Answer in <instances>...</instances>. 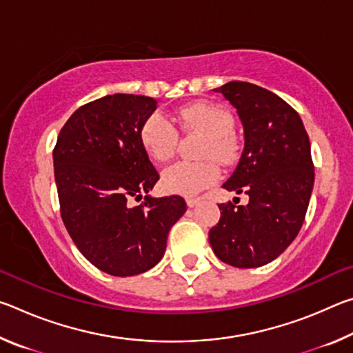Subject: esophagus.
Returning a JSON list of instances; mask_svg holds the SVG:
<instances>
[{
	"mask_svg": "<svg viewBox=\"0 0 353 353\" xmlns=\"http://www.w3.org/2000/svg\"><path fill=\"white\" fill-rule=\"evenodd\" d=\"M185 202H187L188 207H196L199 204V199L198 198H187L185 199Z\"/></svg>",
	"mask_w": 353,
	"mask_h": 353,
	"instance_id": "34e87169",
	"label": "esophagus"
}]
</instances>
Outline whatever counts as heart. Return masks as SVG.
Returning <instances> with one entry per match:
<instances>
[{
	"mask_svg": "<svg viewBox=\"0 0 353 353\" xmlns=\"http://www.w3.org/2000/svg\"><path fill=\"white\" fill-rule=\"evenodd\" d=\"M177 119L185 132L205 135L201 159L207 162L172 165L163 171L162 183L170 193L193 196L219 181L221 172L213 160H218L219 163H230L234 159L232 132L235 121L227 110L205 103L182 107L177 112ZM139 135L145 151L155 162H168L174 157L179 145V130L162 112H152L143 119Z\"/></svg>",
	"mask_w": 353,
	"mask_h": 353,
	"instance_id": "1",
	"label": "heart"
}]
</instances>
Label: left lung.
Instances as JSON below:
<instances>
[{
    "instance_id": "obj_1",
    "label": "left lung",
    "mask_w": 353,
    "mask_h": 353,
    "mask_svg": "<svg viewBox=\"0 0 353 353\" xmlns=\"http://www.w3.org/2000/svg\"><path fill=\"white\" fill-rule=\"evenodd\" d=\"M213 92L235 107L244 129L241 159L223 187L246 193L249 204H219L208 241L227 265L259 268L290 246L305 219L314 183L310 140L299 113L276 93L240 81Z\"/></svg>"
}]
</instances>
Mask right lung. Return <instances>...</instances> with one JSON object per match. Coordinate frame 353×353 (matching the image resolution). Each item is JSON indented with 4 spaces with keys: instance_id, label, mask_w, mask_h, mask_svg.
I'll use <instances>...</instances> for the list:
<instances>
[{
    "instance_id": "right-lung-1",
    "label": "right lung",
    "mask_w": 353,
    "mask_h": 353,
    "mask_svg": "<svg viewBox=\"0 0 353 353\" xmlns=\"http://www.w3.org/2000/svg\"><path fill=\"white\" fill-rule=\"evenodd\" d=\"M155 107L157 101L141 94L92 101L68 118L52 151L63 224L81 254L110 276H137L157 265L171 227L187 210L181 196L148 194L160 176L139 130Z\"/></svg>"
}]
</instances>
